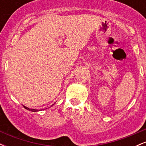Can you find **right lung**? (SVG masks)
<instances>
[{
  "label": "right lung",
  "instance_id": "add662e5",
  "mask_svg": "<svg viewBox=\"0 0 146 146\" xmlns=\"http://www.w3.org/2000/svg\"><path fill=\"white\" fill-rule=\"evenodd\" d=\"M24 106V108H25V109L29 110V111H31V112H37V111H38V110H36V109H31V108H28V107L25 106Z\"/></svg>",
  "mask_w": 146,
  "mask_h": 146
}]
</instances>
